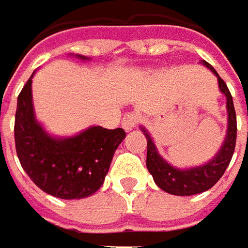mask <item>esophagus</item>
Masks as SVG:
<instances>
[{"mask_svg": "<svg viewBox=\"0 0 248 248\" xmlns=\"http://www.w3.org/2000/svg\"><path fill=\"white\" fill-rule=\"evenodd\" d=\"M136 124H138V116H136L135 113L128 112L124 114L123 121H121V125H123V128H124L125 131L134 129V128L136 127Z\"/></svg>", "mask_w": 248, "mask_h": 248, "instance_id": "34e87169", "label": "esophagus"}]
</instances>
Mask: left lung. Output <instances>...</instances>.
<instances>
[{
    "instance_id": "left-lung-1",
    "label": "left lung",
    "mask_w": 248,
    "mask_h": 248,
    "mask_svg": "<svg viewBox=\"0 0 248 248\" xmlns=\"http://www.w3.org/2000/svg\"><path fill=\"white\" fill-rule=\"evenodd\" d=\"M203 65H206L213 74L218 78V84L220 90L227 97V109H228V132L225 142L222 144L221 150L217 153L210 162L206 165L198 168H191V169H176L170 167L168 162L157 153L155 144L153 142L151 136L147 131L143 129V134L147 139V157H146V165L149 172L153 176L155 184L161 190L167 191L173 195H180V197H188V195H195L201 194L203 191L210 190L216 183L222 177L224 172L227 170L229 162L232 159L235 146H236V112L232 101V95L229 93L227 83L221 79L217 71L209 62L203 61Z\"/></svg>"
}]
</instances>
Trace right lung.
Returning <instances> with one entry per match:
<instances>
[{
    "mask_svg": "<svg viewBox=\"0 0 248 248\" xmlns=\"http://www.w3.org/2000/svg\"><path fill=\"white\" fill-rule=\"evenodd\" d=\"M28 79L17 97L15 144L28 177L61 199L93 195L104 184L113 154L125 138L123 128L91 127L74 138L54 139L36 123Z\"/></svg>",
    "mask_w": 248,
    "mask_h": 248,
    "instance_id": "1",
    "label": "right lung"
}]
</instances>
